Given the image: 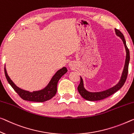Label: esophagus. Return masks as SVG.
I'll return each instance as SVG.
<instances>
[{
	"label": "esophagus",
	"mask_w": 134,
	"mask_h": 134,
	"mask_svg": "<svg viewBox=\"0 0 134 134\" xmlns=\"http://www.w3.org/2000/svg\"><path fill=\"white\" fill-rule=\"evenodd\" d=\"M69 65V66H72V63L71 62H70Z\"/></svg>",
	"instance_id": "1"
}]
</instances>
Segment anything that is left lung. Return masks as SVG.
I'll use <instances>...</instances> for the list:
<instances>
[{
    "label": "left lung",
    "instance_id": "left-lung-1",
    "mask_svg": "<svg viewBox=\"0 0 134 134\" xmlns=\"http://www.w3.org/2000/svg\"><path fill=\"white\" fill-rule=\"evenodd\" d=\"M115 32H116V34L117 36L122 39L123 44H124L125 50H126V60H125L124 68H123V71L122 72V76H121L120 81L117 83L116 85L113 86V87L108 88V89L104 90V91L99 92H90L87 91L84 87V83L83 80L81 77H80V84L78 86V91L82 97L84 99L87 100H90V101H95V100H99L104 99L108 98V96L111 95V94L116 93L117 91L120 89V88L122 87V86L124 85V84L126 81L127 73H128V67H129V60H130V55H129V51L128 48L127 47L126 41L125 40L124 36L122 34L120 30L118 29H115Z\"/></svg>",
    "mask_w": 134,
    "mask_h": 134
}]
</instances>
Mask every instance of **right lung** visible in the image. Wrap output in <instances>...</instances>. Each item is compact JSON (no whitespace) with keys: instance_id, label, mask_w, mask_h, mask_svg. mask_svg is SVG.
<instances>
[{"instance_id":"right-lung-1","label":"right lung","mask_w":134,"mask_h":134,"mask_svg":"<svg viewBox=\"0 0 134 134\" xmlns=\"http://www.w3.org/2000/svg\"><path fill=\"white\" fill-rule=\"evenodd\" d=\"M68 70L66 67H63L62 68L57 71L54 75L53 76L52 79L49 82L46 87L42 90H38V91H34L30 92L27 90H25L17 87L14 82L12 81L8 76L7 69L5 66V77L8 83L11 86V87L14 88V90L17 92L20 97L23 99L28 101L32 102H43L47 101L49 99H51L53 96H55L57 92V85L59 80L60 78L67 72Z\"/></svg>"}]
</instances>
